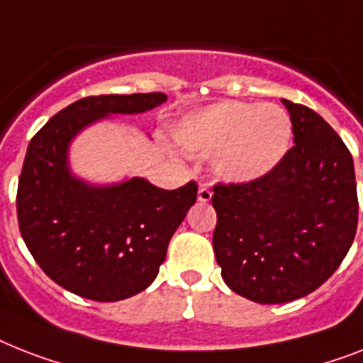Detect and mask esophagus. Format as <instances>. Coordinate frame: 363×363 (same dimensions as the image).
I'll use <instances>...</instances> for the list:
<instances>
[{"label": "esophagus", "instance_id": "esophagus-1", "mask_svg": "<svg viewBox=\"0 0 363 363\" xmlns=\"http://www.w3.org/2000/svg\"><path fill=\"white\" fill-rule=\"evenodd\" d=\"M197 199H199V201L201 203H208L212 199V191H211V188L207 186V184H201V186H199V190H197Z\"/></svg>", "mask_w": 363, "mask_h": 363}]
</instances>
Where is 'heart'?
I'll use <instances>...</instances> for the list:
<instances>
[{"mask_svg": "<svg viewBox=\"0 0 363 363\" xmlns=\"http://www.w3.org/2000/svg\"><path fill=\"white\" fill-rule=\"evenodd\" d=\"M175 140L186 151L212 155V167L228 182H253L274 172L291 149L293 125L276 104L222 100L184 115Z\"/></svg>", "mask_w": 363, "mask_h": 363, "instance_id": "1", "label": "heart"}]
</instances>
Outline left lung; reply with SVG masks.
Returning a JSON list of instances; mask_svg holds the SVG:
<instances>
[{"label": "left lung", "instance_id": "left-lung-1", "mask_svg": "<svg viewBox=\"0 0 363 363\" xmlns=\"http://www.w3.org/2000/svg\"><path fill=\"white\" fill-rule=\"evenodd\" d=\"M294 145L253 182L216 184L212 246L231 291L259 304L313 293L337 270L358 228L354 162L319 113L281 99Z\"/></svg>", "mask_w": 363, "mask_h": 363}]
</instances>
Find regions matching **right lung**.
<instances>
[{"mask_svg": "<svg viewBox=\"0 0 363 363\" xmlns=\"http://www.w3.org/2000/svg\"><path fill=\"white\" fill-rule=\"evenodd\" d=\"M166 100L164 93L79 99L29 141L16 194L20 233L38 267L70 293L96 302L141 293L196 203L194 181L177 190L141 177L93 186L70 173L69 145L85 126L108 115L143 113Z\"/></svg>", "mask_w": 363, "mask_h": 363, "instance_id": "obj_1", "label": "right lung"}]
</instances>
